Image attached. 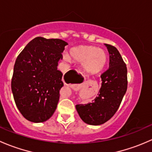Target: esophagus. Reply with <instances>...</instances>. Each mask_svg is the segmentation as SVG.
<instances>
[{"label":"esophagus","instance_id":"34e87169","mask_svg":"<svg viewBox=\"0 0 152 152\" xmlns=\"http://www.w3.org/2000/svg\"><path fill=\"white\" fill-rule=\"evenodd\" d=\"M80 79H81V82H83L84 80H85V79H84V78H82V77H80ZM63 82H65L64 79H63ZM77 85V84H75V85Z\"/></svg>","mask_w":152,"mask_h":152}]
</instances>
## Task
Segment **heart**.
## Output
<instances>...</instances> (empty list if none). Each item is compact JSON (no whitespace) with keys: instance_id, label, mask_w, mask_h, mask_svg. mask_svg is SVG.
<instances>
[{"instance_id":"b5f03b06","label":"heart","mask_w":152,"mask_h":152,"mask_svg":"<svg viewBox=\"0 0 152 152\" xmlns=\"http://www.w3.org/2000/svg\"><path fill=\"white\" fill-rule=\"evenodd\" d=\"M69 56L73 60L82 62L85 70L90 73L102 71L107 65L108 59L104 50L91 45L72 48L69 51ZM65 59H68V57L65 56Z\"/></svg>"}]
</instances>
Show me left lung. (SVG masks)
<instances>
[{
  "label": "left lung",
  "instance_id": "1",
  "mask_svg": "<svg viewBox=\"0 0 152 152\" xmlns=\"http://www.w3.org/2000/svg\"><path fill=\"white\" fill-rule=\"evenodd\" d=\"M110 53L109 68L101 75L102 84L91 103L76 105L82 120L90 125H101L117 112L127 90V68L115 47L105 44Z\"/></svg>",
  "mask_w": 152,
  "mask_h": 152
}]
</instances>
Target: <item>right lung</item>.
<instances>
[{"label": "right lung", "mask_w": 152, "mask_h": 152, "mask_svg": "<svg viewBox=\"0 0 152 152\" xmlns=\"http://www.w3.org/2000/svg\"><path fill=\"white\" fill-rule=\"evenodd\" d=\"M67 43L59 39L37 37L20 52L15 61L12 91L17 107L29 121L48 120L56 110L63 87L58 62Z\"/></svg>", "instance_id": "right-lung-1"}]
</instances>
